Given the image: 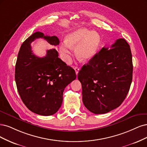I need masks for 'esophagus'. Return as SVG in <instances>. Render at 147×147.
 <instances>
[{"mask_svg": "<svg viewBox=\"0 0 147 147\" xmlns=\"http://www.w3.org/2000/svg\"><path fill=\"white\" fill-rule=\"evenodd\" d=\"M74 70L76 71V75H78V74L79 73V68L78 67H74Z\"/></svg>", "mask_w": 147, "mask_h": 147, "instance_id": "esophagus-1", "label": "esophagus"}]
</instances>
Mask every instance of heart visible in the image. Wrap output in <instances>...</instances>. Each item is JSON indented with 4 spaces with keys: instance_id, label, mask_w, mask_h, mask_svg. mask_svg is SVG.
<instances>
[{
    "instance_id": "obj_1",
    "label": "heart",
    "mask_w": 147,
    "mask_h": 147,
    "mask_svg": "<svg viewBox=\"0 0 147 147\" xmlns=\"http://www.w3.org/2000/svg\"><path fill=\"white\" fill-rule=\"evenodd\" d=\"M100 42V36L95 31H90L86 28H80L70 33L65 41L59 47L61 59L66 63L71 61V52L76 48V54L81 60H88L96 54Z\"/></svg>"
}]
</instances>
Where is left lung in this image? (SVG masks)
<instances>
[{
  "label": "left lung",
  "mask_w": 147,
  "mask_h": 147,
  "mask_svg": "<svg viewBox=\"0 0 147 147\" xmlns=\"http://www.w3.org/2000/svg\"><path fill=\"white\" fill-rule=\"evenodd\" d=\"M111 48L104 47L84 65L78 78L82 84L84 106L95 114L115 109L124 101L132 79V54L124 38Z\"/></svg>",
  "instance_id": "8db88e82"
}]
</instances>
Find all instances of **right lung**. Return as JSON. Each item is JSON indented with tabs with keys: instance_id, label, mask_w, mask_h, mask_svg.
Masks as SVG:
<instances>
[{
	"instance_id": "1",
	"label": "right lung",
	"mask_w": 147,
	"mask_h": 147,
	"mask_svg": "<svg viewBox=\"0 0 147 147\" xmlns=\"http://www.w3.org/2000/svg\"><path fill=\"white\" fill-rule=\"evenodd\" d=\"M41 38L53 47L59 45L56 36L36 32L22 44L15 66V81L22 102L36 114L49 116L61 107L65 87L76 78L75 71L58 57L55 48L47 51L44 57L36 56L31 43Z\"/></svg>"
}]
</instances>
